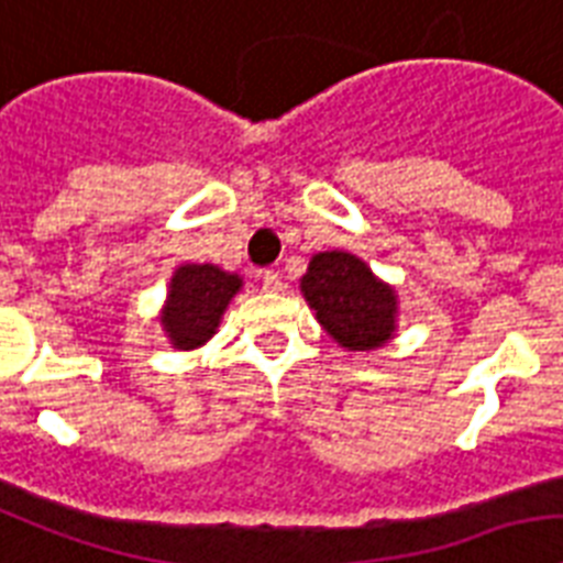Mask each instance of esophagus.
<instances>
[{
    "instance_id": "34e87169",
    "label": "esophagus",
    "mask_w": 563,
    "mask_h": 563,
    "mask_svg": "<svg viewBox=\"0 0 563 563\" xmlns=\"http://www.w3.org/2000/svg\"><path fill=\"white\" fill-rule=\"evenodd\" d=\"M260 277H263V289H266V291H280L283 289L280 274H277V272H263Z\"/></svg>"
}]
</instances>
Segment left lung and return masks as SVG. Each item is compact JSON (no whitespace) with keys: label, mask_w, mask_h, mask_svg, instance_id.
<instances>
[{"label":"left lung","mask_w":563,"mask_h":563,"mask_svg":"<svg viewBox=\"0 0 563 563\" xmlns=\"http://www.w3.org/2000/svg\"><path fill=\"white\" fill-rule=\"evenodd\" d=\"M300 295L338 346L373 353L399 329V295L350 251H321L300 277Z\"/></svg>","instance_id":"8db88e82"}]
</instances>
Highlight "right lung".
Here are the masks:
<instances>
[{
    "label": "right lung",
    "mask_w": 563,
    "mask_h": 563,
    "mask_svg": "<svg viewBox=\"0 0 563 563\" xmlns=\"http://www.w3.org/2000/svg\"><path fill=\"white\" fill-rule=\"evenodd\" d=\"M242 277L213 263H181L173 272L158 323L173 350H199L217 335L228 303L240 295Z\"/></svg>",
    "instance_id": "add662e5"
}]
</instances>
